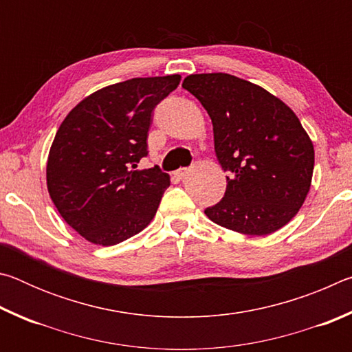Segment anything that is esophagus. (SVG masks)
<instances>
[{
  "instance_id": "obj_1",
  "label": "esophagus",
  "mask_w": 352,
  "mask_h": 352,
  "mask_svg": "<svg viewBox=\"0 0 352 352\" xmlns=\"http://www.w3.org/2000/svg\"><path fill=\"white\" fill-rule=\"evenodd\" d=\"M188 174H189V169H186V168H182V169L175 170V175H177L178 178H184Z\"/></svg>"
}]
</instances>
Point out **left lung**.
Returning <instances> with one entry per match:
<instances>
[{"mask_svg":"<svg viewBox=\"0 0 352 352\" xmlns=\"http://www.w3.org/2000/svg\"><path fill=\"white\" fill-rule=\"evenodd\" d=\"M182 87L210 115L217 160L230 174L223 199L206 208V216L247 236L287 225L305 204L315 163L312 140L294 110L226 73L190 74Z\"/></svg>","mask_w":352,"mask_h":352,"instance_id":"8db88e82","label":"left lung"}]
</instances>
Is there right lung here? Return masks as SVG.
I'll return each instance as SVG.
<instances>
[{"label": "right lung", "mask_w": 352, "mask_h": 352, "mask_svg": "<svg viewBox=\"0 0 352 352\" xmlns=\"http://www.w3.org/2000/svg\"><path fill=\"white\" fill-rule=\"evenodd\" d=\"M180 74L135 77L91 93L58 127L46 186L65 222L83 239L110 247L138 234L157 214L170 177L136 169L147 155L152 110Z\"/></svg>", "instance_id": "add662e5"}]
</instances>
